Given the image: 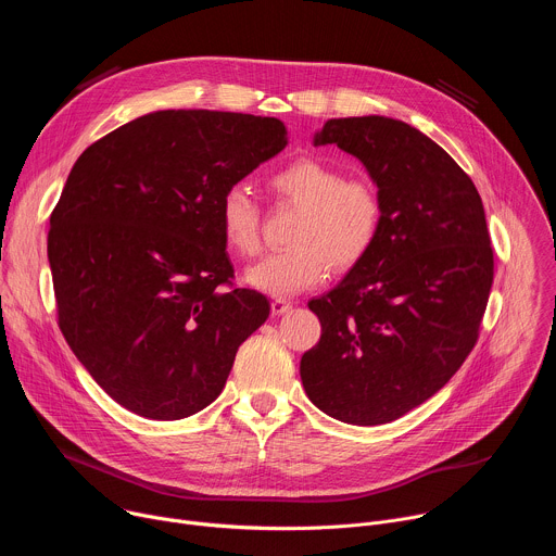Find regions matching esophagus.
I'll return each instance as SVG.
<instances>
[{
	"label": "esophagus",
	"mask_w": 556,
	"mask_h": 556,
	"mask_svg": "<svg viewBox=\"0 0 556 556\" xmlns=\"http://www.w3.org/2000/svg\"><path fill=\"white\" fill-rule=\"evenodd\" d=\"M270 309H273V314H275V316H281V314H286V312H290V309H292V303H290V301H286V299H281V296H277V299H273Z\"/></svg>",
	"instance_id": "1"
}]
</instances>
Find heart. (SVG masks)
I'll list each match as a JSON object with an SVG mask.
<instances>
[{
    "label": "heart",
    "mask_w": 556,
    "mask_h": 556,
    "mask_svg": "<svg viewBox=\"0 0 556 556\" xmlns=\"http://www.w3.org/2000/svg\"><path fill=\"white\" fill-rule=\"evenodd\" d=\"M283 204L301 208L292 247L249 268L247 283L270 296H292L321 283L330 268L350 270L374 249L382 228V198L369 178L345 174L319 157H296L270 178ZM222 240L240 257L260 251L262 211L249 189L230 187L217 206Z\"/></svg>",
    "instance_id": "1"
}]
</instances>
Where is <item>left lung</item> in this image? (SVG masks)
Instances as JSON below:
<instances>
[{"label":"left lung","instance_id":"8db88e82","mask_svg":"<svg viewBox=\"0 0 556 556\" xmlns=\"http://www.w3.org/2000/svg\"><path fill=\"white\" fill-rule=\"evenodd\" d=\"M312 142L358 157L382 228L367 257L307 303L321 339L301 356V382L324 414L384 425L429 401L478 343L493 286L484 204L453 157L403 121L330 118Z\"/></svg>","mask_w":556,"mask_h":556}]
</instances>
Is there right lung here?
<instances>
[{"mask_svg":"<svg viewBox=\"0 0 556 556\" xmlns=\"http://www.w3.org/2000/svg\"><path fill=\"white\" fill-rule=\"evenodd\" d=\"M286 144L279 118L163 110L78 155L48 232L59 328L121 407L149 420L202 412L268 319L264 294L222 288L232 264L217 206Z\"/></svg>","mask_w":556,"mask_h":556,"instance_id":"1","label":"right lung"}]
</instances>
